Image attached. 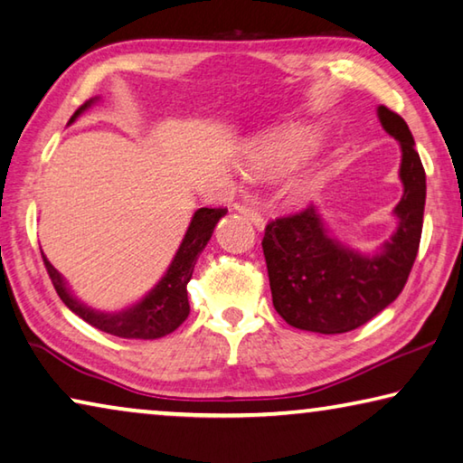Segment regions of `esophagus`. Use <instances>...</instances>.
I'll list each match as a JSON object with an SVG mask.
<instances>
[{"label":"esophagus","instance_id":"34e87169","mask_svg":"<svg viewBox=\"0 0 463 463\" xmlns=\"http://www.w3.org/2000/svg\"><path fill=\"white\" fill-rule=\"evenodd\" d=\"M236 211L238 213H241L244 217H248L250 222H252L256 227H259V230H264V225H267V219H264L260 213H259V209H254V207H250V204H236Z\"/></svg>","mask_w":463,"mask_h":463}]
</instances>
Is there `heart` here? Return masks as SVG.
Instances as JSON below:
<instances>
[{
  "label": "heart",
  "instance_id": "b5f03b06",
  "mask_svg": "<svg viewBox=\"0 0 463 463\" xmlns=\"http://www.w3.org/2000/svg\"><path fill=\"white\" fill-rule=\"evenodd\" d=\"M322 128L309 123L283 125L277 131L262 135L240 151L238 162L248 176H275L293 168L320 143ZM324 170L320 165H303L285 182L283 193L293 201H307L320 191Z\"/></svg>",
  "mask_w": 463,
  "mask_h": 463
}]
</instances>
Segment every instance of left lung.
Instances as JSON below:
<instances>
[{
    "label": "left lung",
    "instance_id": "obj_1",
    "mask_svg": "<svg viewBox=\"0 0 463 463\" xmlns=\"http://www.w3.org/2000/svg\"><path fill=\"white\" fill-rule=\"evenodd\" d=\"M385 133L402 149L404 194L393 209L396 232L373 254L348 248L326 227L314 204L264 230L272 306L293 328L343 335L359 328L402 293L419 252L427 176L404 118L377 106Z\"/></svg>",
    "mask_w": 463,
    "mask_h": 463
}]
</instances>
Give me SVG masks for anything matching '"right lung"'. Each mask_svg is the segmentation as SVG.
Wrapping results in <instances>:
<instances>
[{"label": "right lung", "mask_w": 463, "mask_h": 463, "mask_svg": "<svg viewBox=\"0 0 463 463\" xmlns=\"http://www.w3.org/2000/svg\"><path fill=\"white\" fill-rule=\"evenodd\" d=\"M94 102H98V98H92V100L80 106L67 125L75 123V118L81 112H86ZM225 213L227 209H196L191 223H188L184 238H182L176 254H174L170 267L164 272V277L137 303H133V306L125 309H118V312H100V309L86 306L81 299L75 298L73 291L67 287L63 275L52 267L47 260V256H43V260L61 301L75 316H80L81 320H86L94 328L109 332V335L118 338H162L176 330L188 317L191 306H188L186 285L191 281L199 254L207 246V241L213 236L217 222Z\"/></svg>", "instance_id": "right-lung-1"}]
</instances>
